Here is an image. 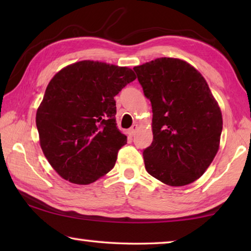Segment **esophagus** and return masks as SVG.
<instances>
[{
    "label": "esophagus",
    "instance_id": "obj_1",
    "mask_svg": "<svg viewBox=\"0 0 251 251\" xmlns=\"http://www.w3.org/2000/svg\"><path fill=\"white\" fill-rule=\"evenodd\" d=\"M138 129V125L137 124H134L133 126L130 127V128L128 129V134H129V136H134L135 135V133H136V130Z\"/></svg>",
    "mask_w": 251,
    "mask_h": 251
}]
</instances>
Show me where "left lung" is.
Returning <instances> with one entry per match:
<instances>
[{"instance_id": "obj_1", "label": "left lung", "mask_w": 251, "mask_h": 251, "mask_svg": "<svg viewBox=\"0 0 251 251\" xmlns=\"http://www.w3.org/2000/svg\"><path fill=\"white\" fill-rule=\"evenodd\" d=\"M151 103L152 143L144 150L147 173L169 186L198 179L219 150L223 116L202 75L179 58L135 66Z\"/></svg>"}]
</instances>
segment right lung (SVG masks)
Segmentation results:
<instances>
[{
  "label": "right lung",
  "mask_w": 251,
  "mask_h": 251,
  "mask_svg": "<svg viewBox=\"0 0 251 251\" xmlns=\"http://www.w3.org/2000/svg\"><path fill=\"white\" fill-rule=\"evenodd\" d=\"M136 75L128 67L80 61L50 79L36 112L40 144L59 176L88 185L114 167L127 137L114 100Z\"/></svg>",
  "instance_id": "right-lung-1"
}]
</instances>
